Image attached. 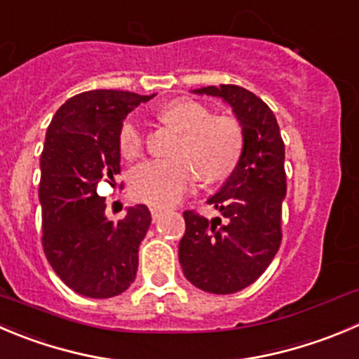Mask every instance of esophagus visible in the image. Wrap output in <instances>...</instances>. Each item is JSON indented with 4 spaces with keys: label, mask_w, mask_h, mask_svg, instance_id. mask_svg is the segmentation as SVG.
<instances>
[{
    "label": "esophagus",
    "mask_w": 359,
    "mask_h": 359,
    "mask_svg": "<svg viewBox=\"0 0 359 359\" xmlns=\"http://www.w3.org/2000/svg\"><path fill=\"white\" fill-rule=\"evenodd\" d=\"M162 215H163L162 208H151V217H153V220H158V218L162 217Z\"/></svg>",
    "instance_id": "obj_1"
}]
</instances>
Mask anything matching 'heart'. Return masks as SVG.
Masks as SVG:
<instances>
[{"label": "heart", "mask_w": 359, "mask_h": 359, "mask_svg": "<svg viewBox=\"0 0 359 359\" xmlns=\"http://www.w3.org/2000/svg\"><path fill=\"white\" fill-rule=\"evenodd\" d=\"M160 118L183 132L174 160H148L130 172L132 196L158 208L176 204L194 187L199 172L206 183L222 182L233 172L243 151V128L227 114H211L197 100L182 98L160 109ZM125 158H137L144 149V130L135 118L123 121L118 134Z\"/></svg>", "instance_id": "b5f03b06"}]
</instances>
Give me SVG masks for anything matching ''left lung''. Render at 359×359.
<instances>
[{"instance_id": "8db88e82", "label": "left lung", "mask_w": 359, "mask_h": 359, "mask_svg": "<svg viewBox=\"0 0 359 359\" xmlns=\"http://www.w3.org/2000/svg\"><path fill=\"white\" fill-rule=\"evenodd\" d=\"M227 102L243 128L238 165L208 203L222 218L208 220L189 210L180 264L190 284L213 294H233L266 271L282 241L285 146L271 109L252 91L234 84L194 90Z\"/></svg>"}]
</instances>
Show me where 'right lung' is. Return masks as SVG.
Returning <instances> with one entry per match:
<instances>
[{
    "instance_id": "1",
    "label": "right lung",
    "mask_w": 359,
    "mask_h": 359,
    "mask_svg": "<svg viewBox=\"0 0 359 359\" xmlns=\"http://www.w3.org/2000/svg\"><path fill=\"white\" fill-rule=\"evenodd\" d=\"M151 97L93 90L68 98L47 128L40 158L42 247L56 275L77 294L112 298L130 287L139 245L151 224L144 204L114 224L105 217L100 182L119 174L123 119Z\"/></svg>"
}]
</instances>
